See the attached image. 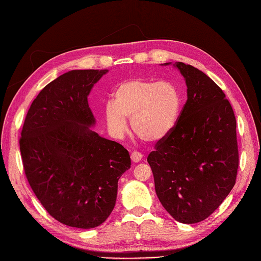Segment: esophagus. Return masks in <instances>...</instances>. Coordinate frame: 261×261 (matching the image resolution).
<instances>
[{"label":"esophagus","mask_w":261,"mask_h":261,"mask_svg":"<svg viewBox=\"0 0 261 261\" xmlns=\"http://www.w3.org/2000/svg\"><path fill=\"white\" fill-rule=\"evenodd\" d=\"M130 158H132V161H133L134 163H138V162H140L141 159H143V154H141V153L138 152V151H134V152L132 153Z\"/></svg>","instance_id":"esophagus-1"}]
</instances>
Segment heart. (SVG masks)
Masks as SVG:
<instances>
[{"label":"heart","mask_w":261,"mask_h":261,"mask_svg":"<svg viewBox=\"0 0 261 261\" xmlns=\"http://www.w3.org/2000/svg\"><path fill=\"white\" fill-rule=\"evenodd\" d=\"M180 110V94L170 82L133 78L117 85L113 103L105 107L109 130L121 138L127 132V121L134 133L148 143H158L174 128Z\"/></svg>","instance_id":"heart-1"}]
</instances>
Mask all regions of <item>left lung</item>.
Wrapping results in <instances>:
<instances>
[{"mask_svg": "<svg viewBox=\"0 0 261 261\" xmlns=\"http://www.w3.org/2000/svg\"><path fill=\"white\" fill-rule=\"evenodd\" d=\"M163 65V64H162ZM187 101L174 128L148 155L158 198L180 223L207 219L230 194L239 169L236 120L224 92L201 70L181 62Z\"/></svg>", "mask_w": 261, "mask_h": 261, "instance_id": "obj_1", "label": "left lung"}]
</instances>
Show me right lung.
Instances as JSON below:
<instances>
[{
  "label": "right lung",
  "mask_w": 261,
  "mask_h": 261,
  "mask_svg": "<svg viewBox=\"0 0 261 261\" xmlns=\"http://www.w3.org/2000/svg\"><path fill=\"white\" fill-rule=\"evenodd\" d=\"M108 69H73L38 94L19 140L23 169L42 206L59 222L92 228L111 215L117 181L130 168L127 150L101 137L88 103Z\"/></svg>",
  "instance_id": "1"
}]
</instances>
